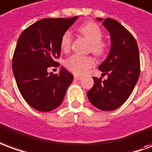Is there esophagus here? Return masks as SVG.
<instances>
[{
	"label": "esophagus",
	"mask_w": 152,
	"mask_h": 152,
	"mask_svg": "<svg viewBox=\"0 0 152 152\" xmlns=\"http://www.w3.org/2000/svg\"><path fill=\"white\" fill-rule=\"evenodd\" d=\"M83 77L81 76H78V75H74V79H76V80H81Z\"/></svg>",
	"instance_id": "34e87169"
}]
</instances>
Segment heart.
Segmentation results:
<instances>
[{
  "label": "heart",
  "instance_id": "heart-1",
  "mask_svg": "<svg viewBox=\"0 0 152 152\" xmlns=\"http://www.w3.org/2000/svg\"><path fill=\"white\" fill-rule=\"evenodd\" d=\"M78 32L91 43V51L97 56L104 55L106 50V43L102 41L103 33L101 28L95 23L89 22L78 28ZM73 36L69 31H66L61 39V48L64 52L70 50ZM95 63L91 56L73 55L65 61V66L75 74H85Z\"/></svg>",
  "mask_w": 152,
  "mask_h": 152
}]
</instances>
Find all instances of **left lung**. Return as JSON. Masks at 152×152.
I'll return each mask as SVG.
<instances>
[{
	"label": "left lung",
	"instance_id": "1",
	"mask_svg": "<svg viewBox=\"0 0 152 152\" xmlns=\"http://www.w3.org/2000/svg\"><path fill=\"white\" fill-rule=\"evenodd\" d=\"M102 25L108 30L111 45L107 58L99 65L107 79L93 77L94 85L88 91V100L101 110L119 108L131 95L140 75L139 50L136 40L122 24L107 18Z\"/></svg>",
	"mask_w": 152,
	"mask_h": 152
}]
</instances>
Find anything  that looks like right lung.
I'll return each mask as SVG.
<instances>
[{
  "label": "right lung",
  "mask_w": 152,
  "mask_h": 152,
  "mask_svg": "<svg viewBox=\"0 0 152 152\" xmlns=\"http://www.w3.org/2000/svg\"><path fill=\"white\" fill-rule=\"evenodd\" d=\"M78 19H42L27 28L19 36L12 60L13 73L19 91L37 110L51 111L61 105L73 74L64 68L60 73H48L57 67L62 35Z\"/></svg>",
  "instance_id": "right-lung-1"
}]
</instances>
